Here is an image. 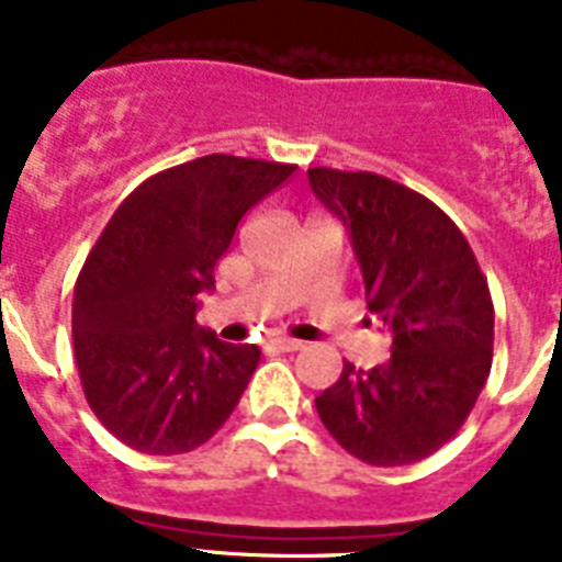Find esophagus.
<instances>
[{
  "mask_svg": "<svg viewBox=\"0 0 562 562\" xmlns=\"http://www.w3.org/2000/svg\"><path fill=\"white\" fill-rule=\"evenodd\" d=\"M270 346H276V349H281V351H297V349H304V342L295 340V337H272Z\"/></svg>",
  "mask_w": 562,
  "mask_h": 562,
  "instance_id": "34e87169",
  "label": "esophagus"
}]
</instances>
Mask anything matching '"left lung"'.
Here are the masks:
<instances>
[{
  "label": "left lung",
  "instance_id": "1",
  "mask_svg": "<svg viewBox=\"0 0 562 562\" xmlns=\"http://www.w3.org/2000/svg\"><path fill=\"white\" fill-rule=\"evenodd\" d=\"M317 202L349 233L389 362L317 396L340 448L366 464L400 467L448 445L493 366V297L464 233L422 193L369 171L310 168ZM371 324V321H369Z\"/></svg>",
  "mask_w": 562,
  "mask_h": 562
}]
</instances>
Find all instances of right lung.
<instances>
[{"label": "right lung", "mask_w": 562, "mask_h": 562, "mask_svg": "<svg viewBox=\"0 0 562 562\" xmlns=\"http://www.w3.org/2000/svg\"><path fill=\"white\" fill-rule=\"evenodd\" d=\"M292 171L207 154L154 173L121 202L83 261L72 304L83 396L132 450L200 448L245 394L261 351L202 329L196 310L241 216Z\"/></svg>", "instance_id": "1"}]
</instances>
